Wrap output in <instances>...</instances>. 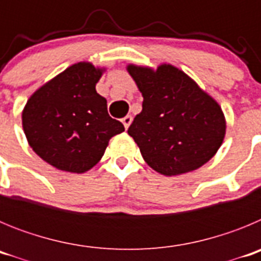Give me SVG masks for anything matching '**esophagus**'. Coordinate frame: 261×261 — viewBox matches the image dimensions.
<instances>
[{
  "mask_svg": "<svg viewBox=\"0 0 261 261\" xmlns=\"http://www.w3.org/2000/svg\"><path fill=\"white\" fill-rule=\"evenodd\" d=\"M121 121H123L125 129H128L129 125H130V123H132V116H130V115H126V116H124L123 119H121Z\"/></svg>",
  "mask_w": 261,
  "mask_h": 261,
  "instance_id": "esophagus-1",
  "label": "esophagus"
}]
</instances>
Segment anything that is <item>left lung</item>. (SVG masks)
Returning a JSON list of instances; mask_svg holds the SVG:
<instances>
[{"mask_svg":"<svg viewBox=\"0 0 261 261\" xmlns=\"http://www.w3.org/2000/svg\"><path fill=\"white\" fill-rule=\"evenodd\" d=\"M144 96L128 129L145 162L166 176L201 167L223 141L226 121L218 103L184 71L168 64L156 70L129 65Z\"/></svg>","mask_w":261,"mask_h":261,"instance_id":"left-lung-1","label":"left lung"}]
</instances>
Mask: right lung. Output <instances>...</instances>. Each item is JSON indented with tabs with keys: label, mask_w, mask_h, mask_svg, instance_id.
Masks as SVG:
<instances>
[{
	"label": "right lung",
	"mask_w": 261,
	"mask_h": 261,
	"mask_svg": "<svg viewBox=\"0 0 261 261\" xmlns=\"http://www.w3.org/2000/svg\"><path fill=\"white\" fill-rule=\"evenodd\" d=\"M103 69L90 62L69 66L32 94L22 124L30 146L62 171H89L100 161L108 141L124 125L108 115L107 100L95 85Z\"/></svg>",
	"instance_id": "right-lung-1"
}]
</instances>
